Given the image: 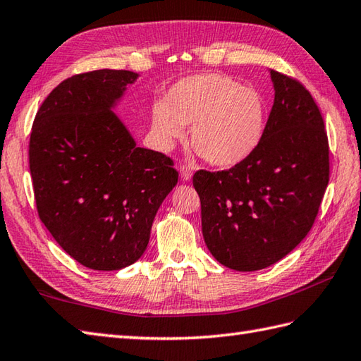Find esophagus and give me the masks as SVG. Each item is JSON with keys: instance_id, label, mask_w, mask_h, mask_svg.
I'll use <instances>...</instances> for the list:
<instances>
[{"instance_id": "1", "label": "esophagus", "mask_w": 361, "mask_h": 361, "mask_svg": "<svg viewBox=\"0 0 361 361\" xmlns=\"http://www.w3.org/2000/svg\"><path fill=\"white\" fill-rule=\"evenodd\" d=\"M180 173H181V178L183 180H190V176H192V171H190V167L186 164H181L180 166Z\"/></svg>"}]
</instances>
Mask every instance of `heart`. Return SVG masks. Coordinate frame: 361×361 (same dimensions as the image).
<instances>
[{
  "label": "heart",
  "mask_w": 361,
  "mask_h": 361,
  "mask_svg": "<svg viewBox=\"0 0 361 361\" xmlns=\"http://www.w3.org/2000/svg\"><path fill=\"white\" fill-rule=\"evenodd\" d=\"M190 126V145L208 161L231 167L257 149L265 133L267 109L256 90L225 74H197L169 90L152 106V132L161 149H171Z\"/></svg>",
  "instance_id": "heart-1"
}]
</instances>
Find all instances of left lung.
<instances>
[{"mask_svg": "<svg viewBox=\"0 0 361 361\" xmlns=\"http://www.w3.org/2000/svg\"><path fill=\"white\" fill-rule=\"evenodd\" d=\"M274 104L251 155L225 171H197L206 247L221 265L262 270L312 229L329 183V140L315 99L301 82L270 71Z\"/></svg>", "mask_w": 361, "mask_h": 361, "instance_id": "obj_1", "label": "left lung"}]
</instances>
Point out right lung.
<instances>
[{
  "mask_svg": "<svg viewBox=\"0 0 361 361\" xmlns=\"http://www.w3.org/2000/svg\"><path fill=\"white\" fill-rule=\"evenodd\" d=\"M136 75L74 74L44 99L30 132L38 217L91 270H121L142 256L157 211L178 181L172 159L137 147L110 110Z\"/></svg>",
  "mask_w": 361,
  "mask_h": 361,
  "instance_id": "right-lung-1",
  "label": "right lung"
}]
</instances>
